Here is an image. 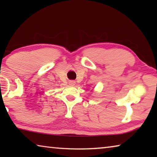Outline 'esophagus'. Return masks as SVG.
Masks as SVG:
<instances>
[{
  "label": "esophagus",
  "mask_w": 157,
  "mask_h": 157,
  "mask_svg": "<svg viewBox=\"0 0 157 157\" xmlns=\"http://www.w3.org/2000/svg\"><path fill=\"white\" fill-rule=\"evenodd\" d=\"M68 84L71 85V86H74L75 84V82L74 81H69L68 82Z\"/></svg>",
  "instance_id": "34e87169"
}]
</instances>
